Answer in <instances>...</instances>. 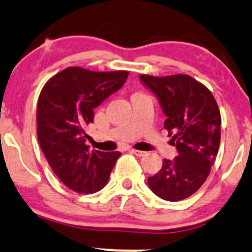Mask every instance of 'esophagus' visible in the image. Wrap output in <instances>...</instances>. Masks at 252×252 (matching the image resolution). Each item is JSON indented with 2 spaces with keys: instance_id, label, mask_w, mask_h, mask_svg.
Instances as JSON below:
<instances>
[{
  "instance_id": "esophagus-1",
  "label": "esophagus",
  "mask_w": 252,
  "mask_h": 252,
  "mask_svg": "<svg viewBox=\"0 0 252 252\" xmlns=\"http://www.w3.org/2000/svg\"><path fill=\"white\" fill-rule=\"evenodd\" d=\"M129 152H131L132 154H134V156H137V157L146 156V152H144V151H138V149H129Z\"/></svg>"
}]
</instances>
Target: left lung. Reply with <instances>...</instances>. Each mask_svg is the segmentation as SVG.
<instances>
[{
	"instance_id": "8db88e82",
	"label": "left lung",
	"mask_w": 252,
	"mask_h": 252,
	"mask_svg": "<svg viewBox=\"0 0 252 252\" xmlns=\"http://www.w3.org/2000/svg\"><path fill=\"white\" fill-rule=\"evenodd\" d=\"M141 83L158 99L178 156L164 159L148 186L165 201H181L196 192L207 179L220 142V113L212 93L186 74L152 77Z\"/></svg>"
}]
</instances>
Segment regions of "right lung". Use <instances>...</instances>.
I'll return each instance as SVG.
<instances>
[{"instance_id": "add662e5", "label": "right lung", "mask_w": 252, "mask_h": 252, "mask_svg": "<svg viewBox=\"0 0 252 252\" xmlns=\"http://www.w3.org/2000/svg\"><path fill=\"white\" fill-rule=\"evenodd\" d=\"M128 72H94L68 67L42 88L36 108L40 148L57 178L78 193H94L108 184L120 152L91 151L86 127L94 109L118 92Z\"/></svg>"}]
</instances>
